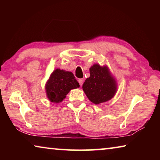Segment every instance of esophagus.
Returning <instances> with one entry per match:
<instances>
[{
  "label": "esophagus",
  "mask_w": 160,
  "mask_h": 160,
  "mask_svg": "<svg viewBox=\"0 0 160 160\" xmlns=\"http://www.w3.org/2000/svg\"><path fill=\"white\" fill-rule=\"evenodd\" d=\"M83 81H84V80H83V79H79V80H78V82H79V83H80V86H82V84H83Z\"/></svg>",
  "instance_id": "obj_1"
}]
</instances>
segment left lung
Listing matches in <instances>:
<instances>
[{"mask_svg": "<svg viewBox=\"0 0 160 160\" xmlns=\"http://www.w3.org/2000/svg\"><path fill=\"white\" fill-rule=\"evenodd\" d=\"M90 76L82 85L88 98L95 104L112 99L117 91V84L108 67L94 64L90 68Z\"/></svg>", "mask_w": 160, "mask_h": 160, "instance_id": "obj_1", "label": "left lung"}]
</instances>
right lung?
Here are the masks:
<instances>
[{
    "instance_id": "obj_1",
    "label": "right lung",
    "mask_w": 160,
    "mask_h": 160,
    "mask_svg": "<svg viewBox=\"0 0 160 160\" xmlns=\"http://www.w3.org/2000/svg\"><path fill=\"white\" fill-rule=\"evenodd\" d=\"M79 87V83L72 72L57 68L51 74L45 89L49 101L59 103L66 98L70 90Z\"/></svg>"
}]
</instances>
